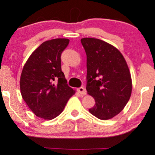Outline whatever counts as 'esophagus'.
<instances>
[{"mask_svg": "<svg viewBox=\"0 0 155 155\" xmlns=\"http://www.w3.org/2000/svg\"><path fill=\"white\" fill-rule=\"evenodd\" d=\"M77 92L79 93L80 94H82V95H85L87 94V90L84 87H79L77 89Z\"/></svg>", "mask_w": 155, "mask_h": 155, "instance_id": "obj_1", "label": "esophagus"}]
</instances>
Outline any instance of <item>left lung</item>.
<instances>
[{
  "instance_id": "1",
  "label": "left lung",
  "mask_w": 155,
  "mask_h": 155,
  "mask_svg": "<svg viewBox=\"0 0 155 155\" xmlns=\"http://www.w3.org/2000/svg\"><path fill=\"white\" fill-rule=\"evenodd\" d=\"M81 42L87 54V91L95 100L89 113L100 120L113 118L124 110L131 94L127 63L116 48L105 41L86 37Z\"/></svg>"
}]
</instances>
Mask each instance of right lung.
Segmentation results:
<instances>
[{
  "mask_svg": "<svg viewBox=\"0 0 155 155\" xmlns=\"http://www.w3.org/2000/svg\"><path fill=\"white\" fill-rule=\"evenodd\" d=\"M68 43L65 38L45 41L31 54L22 69V98L37 117L45 120L56 118L75 94L61 71V55Z\"/></svg>",
  "mask_w": 155,
  "mask_h": 155,
  "instance_id": "add662e5",
  "label": "right lung"
}]
</instances>
